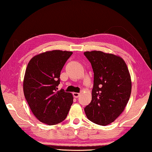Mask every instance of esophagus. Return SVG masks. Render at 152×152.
Instances as JSON below:
<instances>
[{"mask_svg": "<svg viewBox=\"0 0 152 152\" xmlns=\"http://www.w3.org/2000/svg\"><path fill=\"white\" fill-rule=\"evenodd\" d=\"M79 95H80V93H73V96L75 98H78L79 97Z\"/></svg>", "mask_w": 152, "mask_h": 152, "instance_id": "obj_1", "label": "esophagus"}]
</instances>
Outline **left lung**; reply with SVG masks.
I'll return each mask as SVG.
<instances>
[{
    "instance_id": "left-lung-1",
    "label": "left lung",
    "mask_w": 152,
    "mask_h": 152,
    "mask_svg": "<svg viewBox=\"0 0 152 152\" xmlns=\"http://www.w3.org/2000/svg\"><path fill=\"white\" fill-rule=\"evenodd\" d=\"M84 54L94 72L92 100L85 108L87 118L105 126L123 112L131 93V79L124 59L118 55L99 50Z\"/></svg>"
}]
</instances>
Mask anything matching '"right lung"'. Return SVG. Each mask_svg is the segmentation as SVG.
Listing matches in <instances>:
<instances>
[{
  "instance_id": "right-lung-1",
  "label": "right lung",
  "mask_w": 152,
  "mask_h": 152,
  "mask_svg": "<svg viewBox=\"0 0 152 152\" xmlns=\"http://www.w3.org/2000/svg\"><path fill=\"white\" fill-rule=\"evenodd\" d=\"M72 52L54 50L33 57L24 76L26 99L35 117L42 123L54 125L66 119L73 103L72 93L57 91L60 73Z\"/></svg>"
}]
</instances>
